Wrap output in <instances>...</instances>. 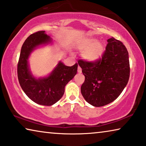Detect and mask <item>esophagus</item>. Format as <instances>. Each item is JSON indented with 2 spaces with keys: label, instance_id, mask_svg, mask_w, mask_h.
<instances>
[{
  "label": "esophagus",
  "instance_id": "34e87169",
  "mask_svg": "<svg viewBox=\"0 0 146 146\" xmlns=\"http://www.w3.org/2000/svg\"><path fill=\"white\" fill-rule=\"evenodd\" d=\"M82 68H81V67L80 66H78V72L79 73H82Z\"/></svg>",
  "mask_w": 146,
  "mask_h": 146
}]
</instances>
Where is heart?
Wrapping results in <instances>:
<instances>
[{"label": "heart", "instance_id": "obj_1", "mask_svg": "<svg viewBox=\"0 0 146 146\" xmlns=\"http://www.w3.org/2000/svg\"><path fill=\"white\" fill-rule=\"evenodd\" d=\"M78 47L82 50H85L83 54V58L91 62L101 58L105 50L104 44L92 38H88L81 41Z\"/></svg>", "mask_w": 146, "mask_h": 146}]
</instances>
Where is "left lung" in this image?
Listing matches in <instances>:
<instances>
[{"label":"left lung","mask_w":146,"mask_h":146,"mask_svg":"<svg viewBox=\"0 0 146 146\" xmlns=\"http://www.w3.org/2000/svg\"><path fill=\"white\" fill-rule=\"evenodd\" d=\"M106 50L96 61H78L85 81L81 92L94 107L104 106L118 98L127 85L130 75L127 50L114 37L107 40Z\"/></svg>","instance_id":"8db88e82"}]
</instances>
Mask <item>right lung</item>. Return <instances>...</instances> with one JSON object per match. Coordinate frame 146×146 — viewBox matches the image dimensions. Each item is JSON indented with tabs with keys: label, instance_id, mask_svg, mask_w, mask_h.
Listing matches in <instances>:
<instances>
[{
	"label": "right lung",
	"instance_id": "obj_1",
	"mask_svg": "<svg viewBox=\"0 0 146 146\" xmlns=\"http://www.w3.org/2000/svg\"><path fill=\"white\" fill-rule=\"evenodd\" d=\"M44 31L31 34L21 48L17 64L19 82L23 91L33 102L42 106H50L61 98L64 87L77 73L78 63L65 66L59 62L48 77L35 79L31 74L28 65V59L35 47L51 41Z\"/></svg>",
	"mask_w": 146,
	"mask_h": 146
}]
</instances>
